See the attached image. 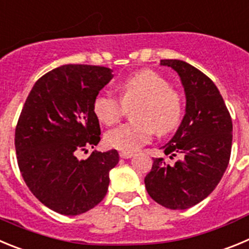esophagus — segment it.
Here are the masks:
<instances>
[{
	"mask_svg": "<svg viewBox=\"0 0 249 249\" xmlns=\"http://www.w3.org/2000/svg\"><path fill=\"white\" fill-rule=\"evenodd\" d=\"M119 155H120V158H122V159H130L131 156L134 155V154H133V152H130V151H122Z\"/></svg>",
	"mask_w": 249,
	"mask_h": 249,
	"instance_id": "1",
	"label": "esophagus"
}]
</instances>
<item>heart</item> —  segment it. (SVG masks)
<instances>
[{
  "mask_svg": "<svg viewBox=\"0 0 249 249\" xmlns=\"http://www.w3.org/2000/svg\"><path fill=\"white\" fill-rule=\"evenodd\" d=\"M124 105L138 103L131 111L134 122L125 123L105 134V144L123 151H135L151 139L154 130L167 134L180 125L183 100L169 80L152 69H142L125 78L119 86ZM118 98L102 93L94 98L93 113L105 125L115 124L123 114Z\"/></svg>",
  "mask_w": 249,
  "mask_h": 249,
  "instance_id": "heart-1",
  "label": "heart"
}]
</instances>
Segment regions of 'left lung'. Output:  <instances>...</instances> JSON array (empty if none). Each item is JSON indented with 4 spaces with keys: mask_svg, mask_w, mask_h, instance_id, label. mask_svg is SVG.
I'll return each mask as SVG.
<instances>
[{
    "mask_svg": "<svg viewBox=\"0 0 249 249\" xmlns=\"http://www.w3.org/2000/svg\"><path fill=\"white\" fill-rule=\"evenodd\" d=\"M178 71L185 89L186 113L171 140L161 149L174 159H154L145 187L152 200L171 210H186L205 200L222 178L232 147V119L222 95L206 74L178 59H161Z\"/></svg>",
    "mask_w": 249,
    "mask_h": 249,
    "instance_id": "left-lung-1",
    "label": "left lung"
}]
</instances>
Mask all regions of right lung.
<instances>
[{
    "instance_id": "1",
    "label": "right lung",
    "mask_w": 249,
    "mask_h": 249,
    "mask_svg": "<svg viewBox=\"0 0 249 249\" xmlns=\"http://www.w3.org/2000/svg\"><path fill=\"white\" fill-rule=\"evenodd\" d=\"M111 71L87 64L58 67L36 82L21 111L15 134L19 171L31 192L58 213L77 216L95 207L119 162L116 150L77 158L100 141L93 102Z\"/></svg>"
}]
</instances>
